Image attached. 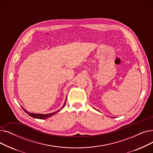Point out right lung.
I'll return each instance as SVG.
<instances>
[{"instance_id": "1", "label": "right lung", "mask_w": 153, "mask_h": 153, "mask_svg": "<svg viewBox=\"0 0 153 153\" xmlns=\"http://www.w3.org/2000/svg\"><path fill=\"white\" fill-rule=\"evenodd\" d=\"M66 98H67V97H66ZM65 103H66V100H65V103H64V105L62 106V109L64 107V105H65ZM22 108L24 109V111L26 112V113H27L28 115H29L30 116H31V117H34V118L39 119H46V118H48V117H51V116H53V115H54L55 114L57 113L58 112H59V111H61V110H59V111H55V112H52V113H49V114H35V113H32V112H30L27 111L26 109H25L23 107H22Z\"/></svg>"}]
</instances>
